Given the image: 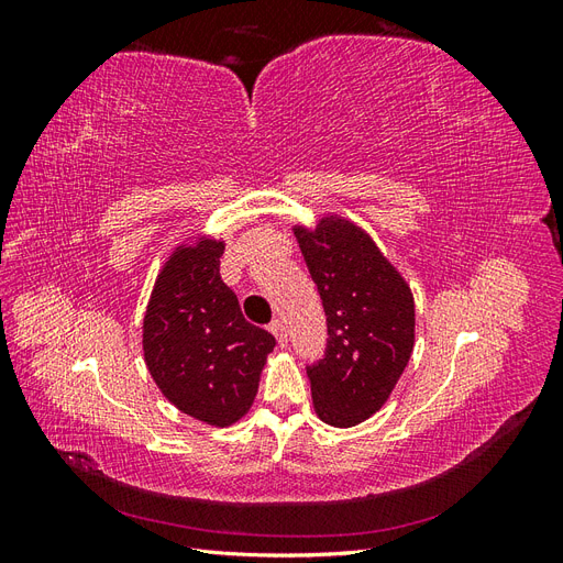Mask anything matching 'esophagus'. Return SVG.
I'll use <instances>...</instances> for the list:
<instances>
[{
	"instance_id": "obj_1",
	"label": "esophagus",
	"mask_w": 563,
	"mask_h": 563,
	"mask_svg": "<svg viewBox=\"0 0 563 563\" xmlns=\"http://www.w3.org/2000/svg\"><path fill=\"white\" fill-rule=\"evenodd\" d=\"M269 331L275 333V338H277L279 347H284V345H286V340H288V333H286V323H284V319H275V321H272Z\"/></svg>"
}]
</instances>
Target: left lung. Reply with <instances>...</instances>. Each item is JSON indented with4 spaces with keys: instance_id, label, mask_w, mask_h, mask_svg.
Masks as SVG:
<instances>
[{
    "instance_id": "8db88e82",
    "label": "left lung",
    "mask_w": 563,
    "mask_h": 563,
    "mask_svg": "<svg viewBox=\"0 0 563 563\" xmlns=\"http://www.w3.org/2000/svg\"><path fill=\"white\" fill-rule=\"evenodd\" d=\"M294 234L329 327L327 354L308 368L314 411L333 428H354L387 404L411 360V286L371 234L345 216L296 223Z\"/></svg>"
}]
</instances>
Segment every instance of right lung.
Returning <instances> with one entry per match:
<instances>
[{"mask_svg": "<svg viewBox=\"0 0 563 563\" xmlns=\"http://www.w3.org/2000/svg\"><path fill=\"white\" fill-rule=\"evenodd\" d=\"M225 242L190 232L166 255L143 317L152 380L178 411L211 428L242 420L275 338L253 327L220 279Z\"/></svg>", "mask_w": 563, "mask_h": 563, "instance_id": "right-lung-1", "label": "right lung"}]
</instances>
